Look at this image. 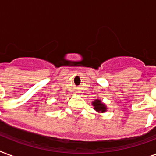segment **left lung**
I'll list each match as a JSON object with an SVG mask.
<instances>
[{
  "mask_svg": "<svg viewBox=\"0 0 156 156\" xmlns=\"http://www.w3.org/2000/svg\"><path fill=\"white\" fill-rule=\"evenodd\" d=\"M92 104L93 106H94V109H95V111L101 112H104L106 111V107H105V105H104V104L101 103L100 100H95Z\"/></svg>",
  "mask_w": 156,
  "mask_h": 156,
  "instance_id": "1",
  "label": "left lung"
}]
</instances>
